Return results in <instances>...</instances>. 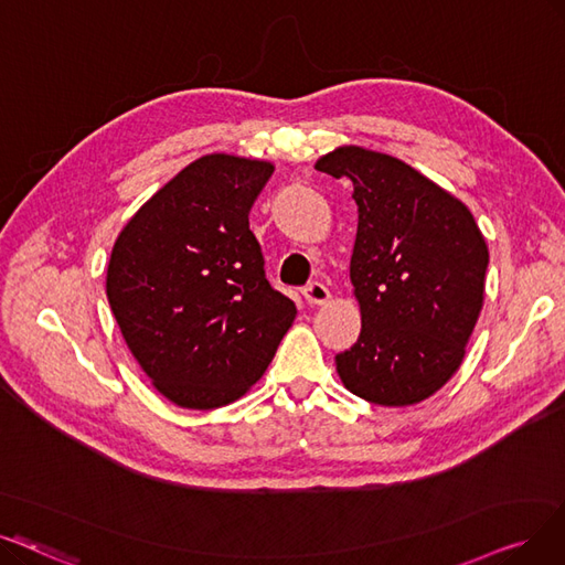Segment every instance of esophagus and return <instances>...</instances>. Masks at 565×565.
<instances>
[{
    "mask_svg": "<svg viewBox=\"0 0 565 565\" xmlns=\"http://www.w3.org/2000/svg\"><path fill=\"white\" fill-rule=\"evenodd\" d=\"M303 297L310 306H324L331 299V291L322 282H310L303 287Z\"/></svg>",
    "mask_w": 565,
    "mask_h": 565,
    "instance_id": "1",
    "label": "esophagus"
}]
</instances>
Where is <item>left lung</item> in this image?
<instances>
[{
	"label": "left lung",
	"mask_w": 565,
	"mask_h": 565,
	"mask_svg": "<svg viewBox=\"0 0 565 565\" xmlns=\"http://www.w3.org/2000/svg\"><path fill=\"white\" fill-rule=\"evenodd\" d=\"M315 169L352 180L359 341L335 354L348 392L403 408L452 377L484 306L489 247L463 201L392 154L341 146Z\"/></svg>",
	"instance_id": "8db88e82"
}]
</instances>
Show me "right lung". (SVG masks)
Here are the masks:
<instances>
[{"label": "right lung", "instance_id": "add662e5", "mask_svg": "<svg viewBox=\"0 0 565 565\" xmlns=\"http://www.w3.org/2000/svg\"><path fill=\"white\" fill-rule=\"evenodd\" d=\"M270 173L250 157H199L129 217L110 250L106 297L120 333L180 408H222L253 390L297 318L266 280L247 222Z\"/></svg>", "mask_w": 565, "mask_h": 565}]
</instances>
